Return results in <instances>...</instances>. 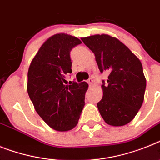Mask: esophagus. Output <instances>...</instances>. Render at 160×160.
I'll return each mask as SVG.
<instances>
[{
    "label": "esophagus",
    "instance_id": "obj_1",
    "mask_svg": "<svg viewBox=\"0 0 160 160\" xmlns=\"http://www.w3.org/2000/svg\"><path fill=\"white\" fill-rule=\"evenodd\" d=\"M87 82H88V84H89V85H91V84H92V83H93V80H92V78H89Z\"/></svg>",
    "mask_w": 160,
    "mask_h": 160
}]
</instances>
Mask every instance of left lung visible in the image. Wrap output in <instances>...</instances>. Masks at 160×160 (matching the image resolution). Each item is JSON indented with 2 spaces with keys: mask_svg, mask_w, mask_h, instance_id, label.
Instances as JSON below:
<instances>
[{
  "mask_svg": "<svg viewBox=\"0 0 160 160\" xmlns=\"http://www.w3.org/2000/svg\"><path fill=\"white\" fill-rule=\"evenodd\" d=\"M94 53L101 72L107 71V83L102 81L103 96L97 106L107 124L123 126L132 121L144 100L146 80L142 62L117 38L93 35L81 38Z\"/></svg>",
  "mask_w": 160,
  "mask_h": 160,
  "instance_id": "left-lung-1",
  "label": "left lung"
}]
</instances>
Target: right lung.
I'll use <instances>...</instances> for the list:
<instances>
[{
  "label": "right lung",
  "mask_w": 160,
  "mask_h": 160,
  "mask_svg": "<svg viewBox=\"0 0 160 160\" xmlns=\"http://www.w3.org/2000/svg\"><path fill=\"white\" fill-rule=\"evenodd\" d=\"M78 38L65 33L47 39L33 58L28 72V92L41 119L59 132L77 125L84 106L86 82L65 85V76L72 73L70 52L80 45Z\"/></svg>",
  "instance_id": "obj_1"
}]
</instances>
